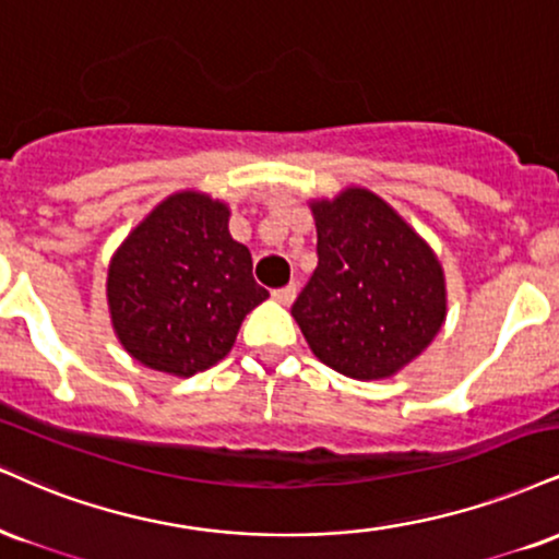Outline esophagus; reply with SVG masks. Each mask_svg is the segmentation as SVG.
Here are the masks:
<instances>
[{"label":"esophagus","mask_w":559,"mask_h":559,"mask_svg":"<svg viewBox=\"0 0 559 559\" xmlns=\"http://www.w3.org/2000/svg\"><path fill=\"white\" fill-rule=\"evenodd\" d=\"M294 297H297V284H288V286L275 288L273 292V299L278 301V305H292Z\"/></svg>","instance_id":"34e87169"}]
</instances>
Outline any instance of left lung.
Returning <instances> with one entry per match:
<instances>
[{
  "mask_svg": "<svg viewBox=\"0 0 559 559\" xmlns=\"http://www.w3.org/2000/svg\"><path fill=\"white\" fill-rule=\"evenodd\" d=\"M318 267L294 301L309 348L354 380H385L414 361L445 322L440 260L385 200L348 187L309 203Z\"/></svg>",
  "mask_w": 559,
  "mask_h": 559,
  "instance_id": "left-lung-1",
  "label": "left lung"
}]
</instances>
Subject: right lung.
<instances>
[{
	"instance_id": "obj_1",
	"label": "right lung",
	"mask_w": 559,
	"mask_h": 559,
	"mask_svg": "<svg viewBox=\"0 0 559 559\" xmlns=\"http://www.w3.org/2000/svg\"><path fill=\"white\" fill-rule=\"evenodd\" d=\"M228 215L205 192L169 194L114 252L111 325L140 365L174 378L218 365L247 312L267 299L250 250L228 234Z\"/></svg>"
}]
</instances>
